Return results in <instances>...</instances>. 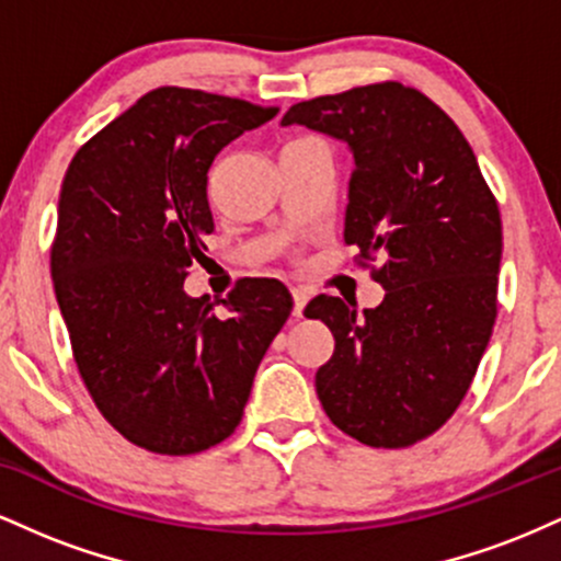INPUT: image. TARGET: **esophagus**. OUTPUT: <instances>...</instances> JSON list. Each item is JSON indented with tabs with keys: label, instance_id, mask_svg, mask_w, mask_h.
<instances>
[{
	"label": "esophagus",
	"instance_id": "esophagus-1",
	"mask_svg": "<svg viewBox=\"0 0 561 561\" xmlns=\"http://www.w3.org/2000/svg\"><path fill=\"white\" fill-rule=\"evenodd\" d=\"M293 317L295 319H300L302 317V308H306V302H308V293L302 287H293Z\"/></svg>",
	"mask_w": 561,
	"mask_h": 561
}]
</instances>
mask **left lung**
<instances>
[{
  "instance_id": "obj_1",
  "label": "left lung",
  "mask_w": 561,
  "mask_h": 561,
  "mask_svg": "<svg viewBox=\"0 0 561 561\" xmlns=\"http://www.w3.org/2000/svg\"><path fill=\"white\" fill-rule=\"evenodd\" d=\"M282 126L343 141L353 156L345 242L382 255L377 308L319 295L306 306L334 334L317 371L327 416L375 448L433 435L472 385L491 340L501 266L499 205L478 158L433 100L371 83L298 102Z\"/></svg>"
}]
</instances>
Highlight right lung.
I'll use <instances>...</instances> for the list:
<instances>
[{"label":"right lung","instance_id":"right-lung-1","mask_svg":"<svg viewBox=\"0 0 561 561\" xmlns=\"http://www.w3.org/2000/svg\"><path fill=\"white\" fill-rule=\"evenodd\" d=\"M274 107L163 87L89 139L57 203L53 282L76 366L107 422L156 454H197L234 433L263 353L293 308L276 279L186 295L214 231L208 171Z\"/></svg>","mask_w":561,"mask_h":561}]
</instances>
